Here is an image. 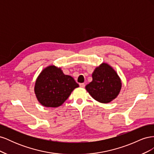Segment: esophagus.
Instances as JSON below:
<instances>
[{"mask_svg":"<svg viewBox=\"0 0 154 154\" xmlns=\"http://www.w3.org/2000/svg\"><path fill=\"white\" fill-rule=\"evenodd\" d=\"M85 83H80V87H82V88H84V87H85Z\"/></svg>","mask_w":154,"mask_h":154,"instance_id":"obj_1","label":"esophagus"}]
</instances>
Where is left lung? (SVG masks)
I'll return each mask as SVG.
<instances>
[{
  "label": "left lung",
  "mask_w": 154,
  "mask_h": 154,
  "mask_svg": "<svg viewBox=\"0 0 154 154\" xmlns=\"http://www.w3.org/2000/svg\"><path fill=\"white\" fill-rule=\"evenodd\" d=\"M92 81L85 88L95 100L107 103L114 100L122 88V82L113 68L107 63H101L92 73Z\"/></svg>",
  "instance_id": "obj_1"
}]
</instances>
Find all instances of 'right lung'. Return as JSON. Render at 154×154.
<instances>
[{"mask_svg":"<svg viewBox=\"0 0 154 154\" xmlns=\"http://www.w3.org/2000/svg\"><path fill=\"white\" fill-rule=\"evenodd\" d=\"M79 85L71 76L54 66L45 68L37 78L35 92L40 103L46 107L62 105Z\"/></svg>","mask_w":154,"mask_h":154,"instance_id":"obj_1","label":"right lung"}]
</instances>
